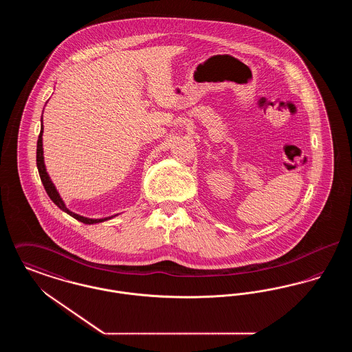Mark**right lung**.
<instances>
[{
  "instance_id": "right-lung-1",
  "label": "right lung",
  "mask_w": 352,
  "mask_h": 352,
  "mask_svg": "<svg viewBox=\"0 0 352 352\" xmlns=\"http://www.w3.org/2000/svg\"><path fill=\"white\" fill-rule=\"evenodd\" d=\"M42 133H43V131H41L39 137H38V142H36V168H38V171H39V177H41V181H42V184H43V186H45V190H46L47 195L50 197L51 201H54V203H55V204H56V206H58L60 210H63L65 212H67L68 215H71L72 218H75L76 220L82 221V223H84V224H95V223H100V221H104V220H108V219H111L84 218V217H80V215H78V214H74V212H71V211L68 210L67 207L65 206V203H63V201H62V198L59 197L58 191L55 190L54 184H52V182H51V179L49 178L47 173H46V168H45V162H43V148H42Z\"/></svg>"
}]
</instances>
